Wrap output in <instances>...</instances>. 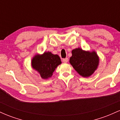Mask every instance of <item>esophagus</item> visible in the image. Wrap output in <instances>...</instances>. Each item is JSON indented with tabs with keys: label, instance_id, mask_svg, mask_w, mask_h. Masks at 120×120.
Instances as JSON below:
<instances>
[{
	"label": "esophagus",
	"instance_id": "34e87169",
	"mask_svg": "<svg viewBox=\"0 0 120 120\" xmlns=\"http://www.w3.org/2000/svg\"><path fill=\"white\" fill-rule=\"evenodd\" d=\"M63 61L64 62V63H67V62L68 61V59L67 58H65V59H63Z\"/></svg>",
	"mask_w": 120,
	"mask_h": 120
}]
</instances>
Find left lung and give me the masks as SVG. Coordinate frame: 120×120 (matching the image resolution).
<instances>
[{"instance_id":"1","label":"left lung","mask_w":120,"mask_h":120,"mask_svg":"<svg viewBox=\"0 0 120 120\" xmlns=\"http://www.w3.org/2000/svg\"><path fill=\"white\" fill-rule=\"evenodd\" d=\"M69 62L78 74L88 77L93 74L99 64V57L95 52L85 51L78 48L71 51Z\"/></svg>"}]
</instances>
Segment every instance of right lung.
Here are the masks:
<instances>
[{"label":"right lung","instance_id":"obj_1","mask_svg":"<svg viewBox=\"0 0 120 120\" xmlns=\"http://www.w3.org/2000/svg\"><path fill=\"white\" fill-rule=\"evenodd\" d=\"M61 63L60 57L51 52H45L42 55H35L32 59L31 65L39 72L41 77L47 79L52 76L55 68Z\"/></svg>","mask_w":120,"mask_h":120}]
</instances>
